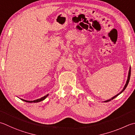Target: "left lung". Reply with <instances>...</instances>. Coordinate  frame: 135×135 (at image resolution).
Returning a JSON list of instances; mask_svg holds the SVG:
<instances>
[{"mask_svg": "<svg viewBox=\"0 0 135 135\" xmlns=\"http://www.w3.org/2000/svg\"><path fill=\"white\" fill-rule=\"evenodd\" d=\"M131 67H130V68H129V73H128V80H127V81H126V84H125V86H124L123 87V89H122V91H121V92H119V94H118L117 95H116L115 96H114V97H112V98H110V99H108V100H107V101H104L105 102H109V101H111V100H112V99H114L115 98H116V97H117V96H118L119 95V94H120L121 93H122V92L124 91V90H125V89H126V87H127V86H128V83H129V80H130V77H131Z\"/></svg>", "mask_w": 135, "mask_h": 135, "instance_id": "obj_1", "label": "left lung"}]
</instances>
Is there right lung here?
Here are the masks:
<instances>
[{"label":"right lung","mask_w":135,"mask_h":135,"mask_svg":"<svg viewBox=\"0 0 135 135\" xmlns=\"http://www.w3.org/2000/svg\"><path fill=\"white\" fill-rule=\"evenodd\" d=\"M49 96V94H47V95H45V96H44L43 97H42V98H40V99H36V100H34V101H27V100H25V99H22V101H25V102H29V103H32V102H40V101H43V100H44L46 98Z\"/></svg>","instance_id":"add662e5"}]
</instances>
